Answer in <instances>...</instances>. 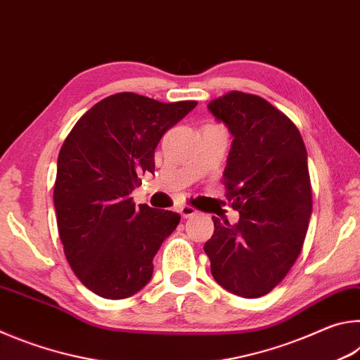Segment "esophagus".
<instances>
[{"mask_svg":"<svg viewBox=\"0 0 360 360\" xmlns=\"http://www.w3.org/2000/svg\"><path fill=\"white\" fill-rule=\"evenodd\" d=\"M179 214L184 217V219H187V217H192V216H195L197 214V211H195L193 208H191V206H179Z\"/></svg>","mask_w":360,"mask_h":360,"instance_id":"1","label":"esophagus"}]
</instances>
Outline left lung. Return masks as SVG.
<instances>
[{"mask_svg": "<svg viewBox=\"0 0 360 360\" xmlns=\"http://www.w3.org/2000/svg\"><path fill=\"white\" fill-rule=\"evenodd\" d=\"M208 111L233 136L224 182L240 221L212 216L214 233L203 249L219 285L257 298L283 281L307 236L313 210L307 148L288 115L257 95L230 92Z\"/></svg>", "mask_w": 360, "mask_h": 360, "instance_id": "8db88e82", "label": "left lung"}]
</instances>
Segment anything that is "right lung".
I'll return each instance as SVG.
<instances>
[{
  "label": "right lung",
  "mask_w": 360,
  "mask_h": 360,
  "mask_svg": "<svg viewBox=\"0 0 360 360\" xmlns=\"http://www.w3.org/2000/svg\"><path fill=\"white\" fill-rule=\"evenodd\" d=\"M195 106L115 94L90 108L66 136L53 187L58 235L72 271L94 294L120 300L150 281L152 260L181 216L135 208L130 193L139 174L155 169L165 131Z\"/></svg>",
  "instance_id": "right-lung-1"
}]
</instances>
